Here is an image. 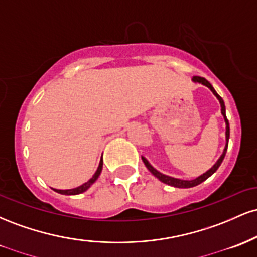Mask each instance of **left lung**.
<instances>
[{"mask_svg": "<svg viewBox=\"0 0 257 257\" xmlns=\"http://www.w3.org/2000/svg\"><path fill=\"white\" fill-rule=\"evenodd\" d=\"M193 81H194V82H198V83H202V84L206 85V87H208L209 89H210L211 91H213L214 95L216 96L217 99H219V101H220V104H221V113H222L223 118H225V122H226V141H227V143H226V147H225V150H223V153H222V155H221V157L219 158V161H217L216 163L214 164L213 168H210V169H209L208 172L203 174V175L198 176V178L194 179V180H181V179H175V178H172V176L164 175V174L159 173L158 170H156L155 168H153V167L151 166V164L149 163V161H147V159H146L145 157H141V158H143V162H144V163H145V166H146L147 169H149L150 172H151V173L153 174V175L156 176V178H157L158 180H161V181H162V182H164V184H167V185H169V186H173V187H178V188H190V187H194V186H197V185L202 184V182H203V181H205L206 179L210 178V176L213 175V174H214L215 172H216L217 169H219V167L221 166V163H222L223 158H225V155H226V152H227V147H228V139H229V123H228V119H227V117H226V107H225V102H223L222 98H221V96L219 95V94L216 93V90L214 89L213 85H211L210 83H209V82L206 81L205 78L199 77V76H194V77H193Z\"/></svg>", "mask_w": 257, "mask_h": 257, "instance_id": "left-lung-1", "label": "left lung"}]
</instances>
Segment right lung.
<instances>
[{"instance_id": "right-lung-1", "label": "right lung", "mask_w": 257, "mask_h": 257, "mask_svg": "<svg viewBox=\"0 0 257 257\" xmlns=\"http://www.w3.org/2000/svg\"><path fill=\"white\" fill-rule=\"evenodd\" d=\"M101 170H102V158L100 159V163H99L98 170H96L95 174H94V175H93V178H91V179L89 180V181H87V182H85V184H83V185L78 186V187L72 188V190H54V188H53V190H54L55 192H58V193H60V194H66V196H75V194L83 193V192H85V191L88 190V188L90 187L91 185L94 184V182L96 181V180H98L100 173H101Z\"/></svg>"}]
</instances>
